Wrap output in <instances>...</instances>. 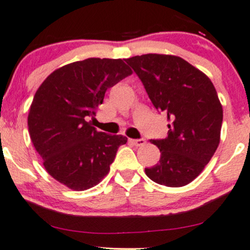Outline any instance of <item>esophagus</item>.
Here are the masks:
<instances>
[{
	"instance_id": "34e87169",
	"label": "esophagus",
	"mask_w": 250,
	"mask_h": 250,
	"mask_svg": "<svg viewBox=\"0 0 250 250\" xmlns=\"http://www.w3.org/2000/svg\"><path fill=\"white\" fill-rule=\"evenodd\" d=\"M130 143L134 146H144L146 144V140L144 138H141V139H130Z\"/></svg>"
}]
</instances>
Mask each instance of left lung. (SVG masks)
I'll return each instance as SVG.
<instances>
[{"instance_id":"left-lung-1","label":"left lung","mask_w":250,"mask_h":250,"mask_svg":"<svg viewBox=\"0 0 250 250\" xmlns=\"http://www.w3.org/2000/svg\"><path fill=\"white\" fill-rule=\"evenodd\" d=\"M158 111H165L168 137L150 140L159 163L145 172L155 183L178 188L198 176L220 143L223 106L211 80L176 55L144 54L125 60Z\"/></svg>"}]
</instances>
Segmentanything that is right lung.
<instances>
[{"label": "right lung", "mask_w": 250, "mask_h": 250, "mask_svg": "<svg viewBox=\"0 0 250 250\" xmlns=\"http://www.w3.org/2000/svg\"><path fill=\"white\" fill-rule=\"evenodd\" d=\"M122 59H89L60 67L46 78L30 106L27 126L46 171L67 188L83 191L106 176L124 135L98 132L88 119L107 89L126 76Z\"/></svg>", "instance_id": "right-lung-1"}]
</instances>
